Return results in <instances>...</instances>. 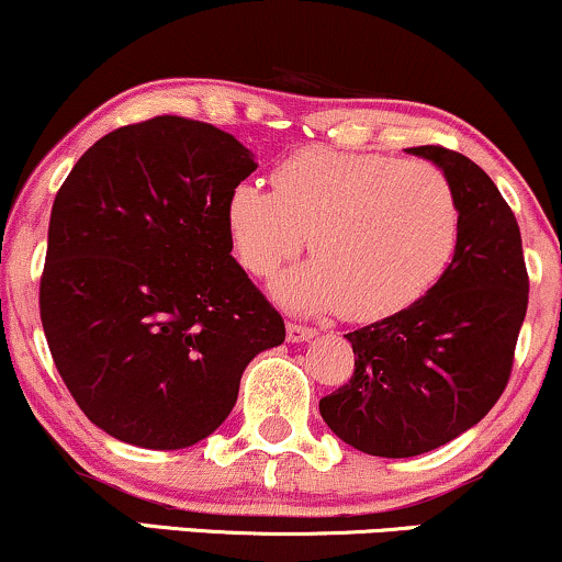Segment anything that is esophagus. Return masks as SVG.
<instances>
[{
	"label": "esophagus",
	"instance_id": "esophagus-1",
	"mask_svg": "<svg viewBox=\"0 0 562 562\" xmlns=\"http://www.w3.org/2000/svg\"><path fill=\"white\" fill-rule=\"evenodd\" d=\"M316 335L314 327H303V324H295V322H288V342H303V340H311V337Z\"/></svg>",
	"mask_w": 562,
	"mask_h": 562
}]
</instances>
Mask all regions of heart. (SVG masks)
<instances>
[{"instance_id": "1", "label": "heart", "mask_w": 562, "mask_h": 562, "mask_svg": "<svg viewBox=\"0 0 562 562\" xmlns=\"http://www.w3.org/2000/svg\"><path fill=\"white\" fill-rule=\"evenodd\" d=\"M274 191L246 180L227 195L225 222L240 267L272 277L303 251L314 261L274 282L293 311L382 322L442 280L461 240V204L431 161L306 146L272 172Z\"/></svg>"}]
</instances>
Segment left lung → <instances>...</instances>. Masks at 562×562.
I'll return each mask as SVG.
<instances>
[{
  "label": "left lung",
  "mask_w": 562,
  "mask_h": 562,
  "mask_svg": "<svg viewBox=\"0 0 562 562\" xmlns=\"http://www.w3.org/2000/svg\"><path fill=\"white\" fill-rule=\"evenodd\" d=\"M408 151L435 161L456 188V259L414 306L346 335L353 376L319 401L342 442L380 458L422 456L490 414L510 380L529 306L516 214L490 175L442 146Z\"/></svg>",
  "instance_id": "8db88e82"
}]
</instances>
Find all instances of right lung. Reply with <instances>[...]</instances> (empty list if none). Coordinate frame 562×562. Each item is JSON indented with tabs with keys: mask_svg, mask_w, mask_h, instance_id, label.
I'll list each match as a JSON object with an SVG mask.
<instances>
[{
	"mask_svg": "<svg viewBox=\"0 0 562 562\" xmlns=\"http://www.w3.org/2000/svg\"><path fill=\"white\" fill-rule=\"evenodd\" d=\"M256 170L235 135L159 114L99 138L57 191L38 290L54 367L106 435L191 448L285 322L233 259L225 204Z\"/></svg>",
	"mask_w": 562,
	"mask_h": 562,
	"instance_id": "right-lung-1",
	"label": "right lung"
}]
</instances>
